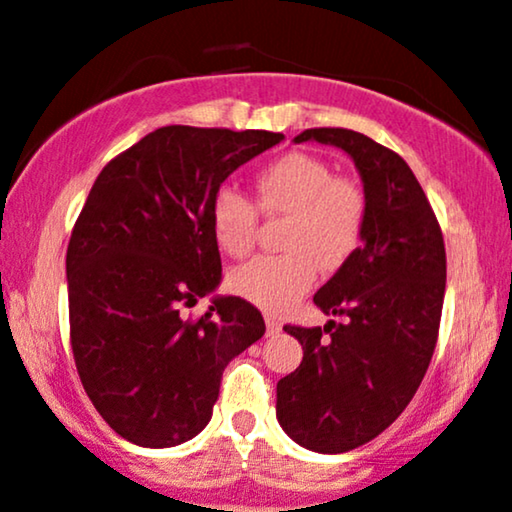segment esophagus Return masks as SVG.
I'll return each instance as SVG.
<instances>
[{"label": "esophagus", "instance_id": "1", "mask_svg": "<svg viewBox=\"0 0 512 512\" xmlns=\"http://www.w3.org/2000/svg\"><path fill=\"white\" fill-rule=\"evenodd\" d=\"M264 322H267V334L269 336L279 334V331H281V319L272 315V312H267V315H264Z\"/></svg>", "mask_w": 512, "mask_h": 512}]
</instances>
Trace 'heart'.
I'll return each instance as SVG.
<instances>
[{
    "label": "heart",
    "instance_id": "b5f03b06",
    "mask_svg": "<svg viewBox=\"0 0 512 512\" xmlns=\"http://www.w3.org/2000/svg\"><path fill=\"white\" fill-rule=\"evenodd\" d=\"M255 205L233 188H219L209 202L214 240L226 255H250L257 240V212L283 217L281 255L257 257L229 274L240 298L283 310L303 298L317 269L334 274L355 255L367 229L369 200L350 176H338L326 159L288 152L255 176Z\"/></svg>",
    "mask_w": 512,
    "mask_h": 512
}]
</instances>
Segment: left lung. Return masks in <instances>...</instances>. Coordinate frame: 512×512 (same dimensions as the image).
<instances>
[{"mask_svg":"<svg viewBox=\"0 0 512 512\" xmlns=\"http://www.w3.org/2000/svg\"><path fill=\"white\" fill-rule=\"evenodd\" d=\"M353 157L369 200L365 243L315 293L331 319L283 329L303 362L276 384L283 432L317 453H346L372 441L420 389L439 338L446 248L427 195L405 159L348 128H307Z\"/></svg>","mask_w":512,"mask_h":512,"instance_id":"obj_1","label":"left lung"}]
</instances>
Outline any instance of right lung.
<instances>
[{
  "label": "right lung",
  "mask_w": 512,
  "mask_h": 512,
  "mask_svg": "<svg viewBox=\"0 0 512 512\" xmlns=\"http://www.w3.org/2000/svg\"><path fill=\"white\" fill-rule=\"evenodd\" d=\"M283 133L164 126L97 176L66 250L71 350L102 420L135 446L169 448L207 427L229 362L264 336L248 300L214 298L221 257L209 202Z\"/></svg>",
  "instance_id": "obj_1"
}]
</instances>
